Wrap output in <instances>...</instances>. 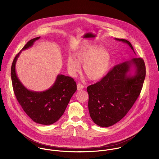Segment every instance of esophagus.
Segmentation results:
<instances>
[{"label": "esophagus", "instance_id": "1", "mask_svg": "<svg viewBox=\"0 0 159 159\" xmlns=\"http://www.w3.org/2000/svg\"><path fill=\"white\" fill-rule=\"evenodd\" d=\"M84 85H82V84H77V90H82V89H84Z\"/></svg>", "mask_w": 159, "mask_h": 159}]
</instances>
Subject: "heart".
<instances>
[{"instance_id":"heart-1","label":"heart","mask_w":159,"mask_h":159,"mask_svg":"<svg viewBox=\"0 0 159 159\" xmlns=\"http://www.w3.org/2000/svg\"><path fill=\"white\" fill-rule=\"evenodd\" d=\"M111 61V53L102 49L100 45L94 44L80 48L74 53V57L69 56L66 61V65L69 74L75 76L83 70L87 77L92 80L103 77L107 73Z\"/></svg>"}]
</instances>
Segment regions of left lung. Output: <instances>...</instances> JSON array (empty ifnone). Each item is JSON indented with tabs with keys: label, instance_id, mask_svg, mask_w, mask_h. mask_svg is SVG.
Wrapping results in <instances>:
<instances>
[{
	"label": "left lung",
	"instance_id": "obj_1",
	"mask_svg": "<svg viewBox=\"0 0 159 159\" xmlns=\"http://www.w3.org/2000/svg\"><path fill=\"white\" fill-rule=\"evenodd\" d=\"M115 39L126 43L134 52L128 40ZM132 67L135 71L133 75ZM145 75L144 60L134 58L115 65L100 81L88 86V107L93 121L101 127L120 121L140 96Z\"/></svg>",
	"mask_w": 159,
	"mask_h": 159
}]
</instances>
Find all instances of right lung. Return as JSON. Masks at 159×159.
I'll use <instances>...</instances> for the list:
<instances>
[{"label":"right lung","mask_w":159,"mask_h":159,"mask_svg":"<svg viewBox=\"0 0 159 159\" xmlns=\"http://www.w3.org/2000/svg\"><path fill=\"white\" fill-rule=\"evenodd\" d=\"M39 38L29 41L22 50L33 46ZM20 52L15 57L11 71L16 99L33 121L41 125H52L63 115L72 96L77 90L76 82L70 77L58 75L54 84L45 91L35 92L27 89L20 82L16 72V63Z\"/></svg>","instance_id":"add662e5"}]
</instances>
